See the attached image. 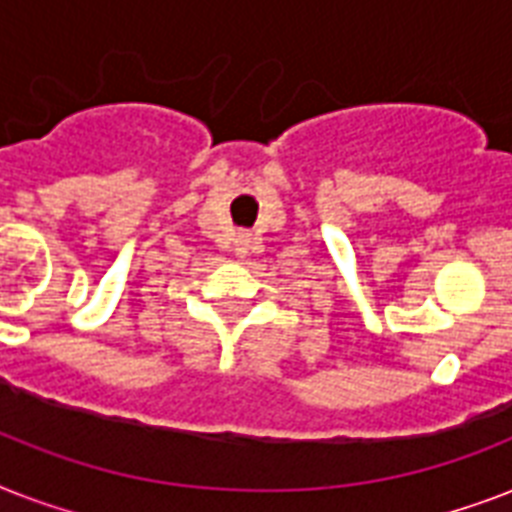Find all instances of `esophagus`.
Returning <instances> with one entry per match:
<instances>
[{"instance_id": "34e87169", "label": "esophagus", "mask_w": 512, "mask_h": 512, "mask_svg": "<svg viewBox=\"0 0 512 512\" xmlns=\"http://www.w3.org/2000/svg\"><path fill=\"white\" fill-rule=\"evenodd\" d=\"M247 249H249V239H247V236H241V239L236 241V255L244 257V255H247Z\"/></svg>"}]
</instances>
